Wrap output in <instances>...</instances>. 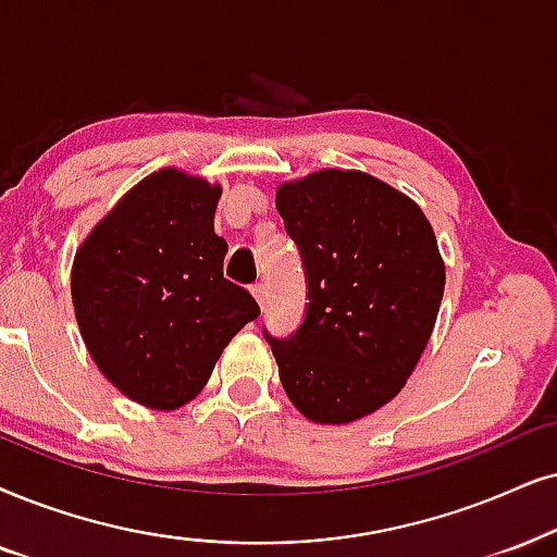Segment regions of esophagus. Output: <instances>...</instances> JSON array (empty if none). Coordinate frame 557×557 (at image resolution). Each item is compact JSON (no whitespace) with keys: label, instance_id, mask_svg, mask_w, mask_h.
Listing matches in <instances>:
<instances>
[{"label":"esophagus","instance_id":"esophagus-1","mask_svg":"<svg viewBox=\"0 0 557 557\" xmlns=\"http://www.w3.org/2000/svg\"><path fill=\"white\" fill-rule=\"evenodd\" d=\"M251 293H255V298H257L259 306L264 308V302H267V285H264V283H257V285H251Z\"/></svg>","mask_w":557,"mask_h":557}]
</instances>
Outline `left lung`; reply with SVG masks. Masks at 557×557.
I'll use <instances>...</instances> for the list:
<instances>
[{
  "label": "left lung",
  "instance_id": "left-lung-1",
  "mask_svg": "<svg viewBox=\"0 0 557 557\" xmlns=\"http://www.w3.org/2000/svg\"><path fill=\"white\" fill-rule=\"evenodd\" d=\"M277 210L306 272L300 326L262 329L287 398L319 424L362 419L396 396L432 336L445 264L417 202L370 174L283 185Z\"/></svg>",
  "mask_w": 557,
  "mask_h": 557
}]
</instances>
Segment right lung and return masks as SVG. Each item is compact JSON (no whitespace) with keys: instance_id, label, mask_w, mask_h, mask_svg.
I'll return each mask as SVG.
<instances>
[{"instance_id":"obj_1","label":"right lung","mask_w":557,"mask_h":557,"mask_svg":"<svg viewBox=\"0 0 557 557\" xmlns=\"http://www.w3.org/2000/svg\"><path fill=\"white\" fill-rule=\"evenodd\" d=\"M218 197L221 189L177 169L151 174L74 259V311L91 360L149 408L193 400L223 347L259 315L251 293L223 277Z\"/></svg>"}]
</instances>
